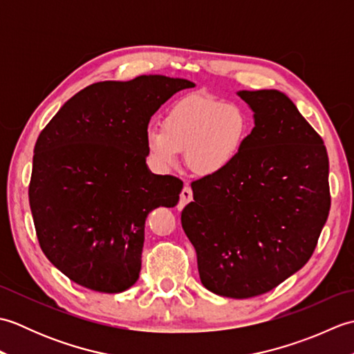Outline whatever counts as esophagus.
Instances as JSON below:
<instances>
[{"instance_id": "obj_1", "label": "esophagus", "mask_w": 354, "mask_h": 354, "mask_svg": "<svg viewBox=\"0 0 354 354\" xmlns=\"http://www.w3.org/2000/svg\"><path fill=\"white\" fill-rule=\"evenodd\" d=\"M192 201H193V192H192V189H190L189 185H185L184 189H183V192H181V194H179V205H178L179 209L184 208Z\"/></svg>"}]
</instances>
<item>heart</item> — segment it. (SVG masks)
<instances>
[{
	"instance_id": "heart-1",
	"label": "heart",
	"mask_w": 354,
	"mask_h": 354,
	"mask_svg": "<svg viewBox=\"0 0 354 354\" xmlns=\"http://www.w3.org/2000/svg\"><path fill=\"white\" fill-rule=\"evenodd\" d=\"M246 133L248 120L240 108L189 95L167 111L161 127H149L146 147L160 169L173 167L178 153H185L192 171L214 176L237 160Z\"/></svg>"
}]
</instances>
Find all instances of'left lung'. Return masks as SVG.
I'll return each mask as SVG.
<instances>
[{
	"instance_id": "obj_1",
	"label": "left lung",
	"mask_w": 354,
	"mask_h": 354,
	"mask_svg": "<svg viewBox=\"0 0 354 354\" xmlns=\"http://www.w3.org/2000/svg\"><path fill=\"white\" fill-rule=\"evenodd\" d=\"M254 112L242 152L219 175L192 183L181 223L202 284L251 298L301 269L330 212L324 141L277 89L239 91Z\"/></svg>"
}]
</instances>
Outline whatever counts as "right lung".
Here are the masks:
<instances>
[{"label":"right lung","instance_id":"right-lung-1","mask_svg":"<svg viewBox=\"0 0 354 354\" xmlns=\"http://www.w3.org/2000/svg\"><path fill=\"white\" fill-rule=\"evenodd\" d=\"M194 84L155 74L97 82L37 137L28 201L41 250L86 289L118 293L140 277L147 214L175 207L183 181L147 169V126Z\"/></svg>","mask_w":354,"mask_h":354}]
</instances>
